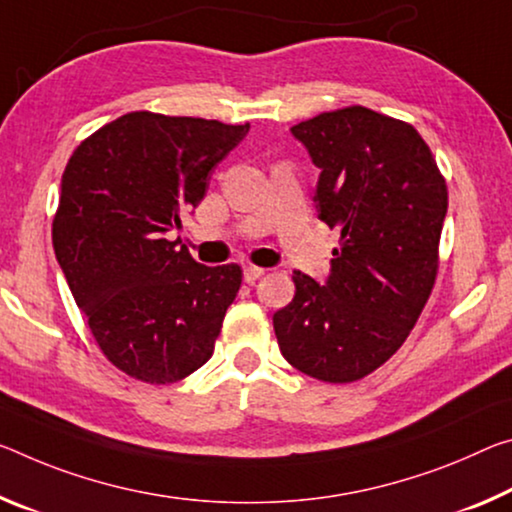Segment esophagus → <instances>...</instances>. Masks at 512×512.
<instances>
[{
  "label": "esophagus",
  "mask_w": 512,
  "mask_h": 512,
  "mask_svg": "<svg viewBox=\"0 0 512 512\" xmlns=\"http://www.w3.org/2000/svg\"><path fill=\"white\" fill-rule=\"evenodd\" d=\"M266 273V269H262V266H246V269H243V280L248 282H255V280H259L262 278V275Z\"/></svg>",
  "instance_id": "34e87169"
}]
</instances>
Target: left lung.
I'll return each instance as SVG.
<instances>
[{
    "label": "left lung",
    "mask_w": 512,
    "mask_h": 512,
    "mask_svg": "<svg viewBox=\"0 0 512 512\" xmlns=\"http://www.w3.org/2000/svg\"><path fill=\"white\" fill-rule=\"evenodd\" d=\"M321 168L314 202L339 232L326 285L294 271L273 314L285 360L323 383H353L399 351L440 266L446 182L410 123L360 104L291 127Z\"/></svg>",
    "instance_id": "obj_1"
}]
</instances>
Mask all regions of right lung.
Wrapping results in <instances>:
<instances>
[{
    "instance_id": "1",
    "label": "right lung",
    "mask_w": 512,
    "mask_h": 512,
    "mask_svg": "<svg viewBox=\"0 0 512 512\" xmlns=\"http://www.w3.org/2000/svg\"><path fill=\"white\" fill-rule=\"evenodd\" d=\"M248 129L132 111L81 141L63 170L56 259L104 358L141 383H177L212 358L241 266H202L166 234Z\"/></svg>"
}]
</instances>
